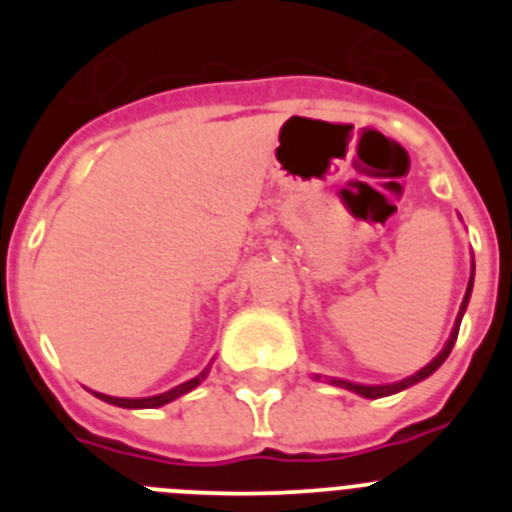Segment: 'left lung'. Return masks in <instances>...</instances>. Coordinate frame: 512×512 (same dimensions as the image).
<instances>
[{"label": "left lung", "instance_id": "obj_1", "mask_svg": "<svg viewBox=\"0 0 512 512\" xmlns=\"http://www.w3.org/2000/svg\"><path fill=\"white\" fill-rule=\"evenodd\" d=\"M472 284H474V264H472V279H469V284H467V295H464V300H461L459 315H456V323H454V330H451L449 341H446V346L441 348V354H438L436 359L431 361V364L423 366V369H420V372H415L413 377L402 379V382H395V384H356V382H346V379H330V384H336V387H346V390L356 392V395H361V397H369V400H377V397H387V395H395V392L408 390V387H413V384L423 382L425 377H431V374L436 372L438 366H441L443 361L449 359L451 348H454L456 336H459L461 318H464V310H467L469 297H472ZM315 379H318V377H315Z\"/></svg>", "mask_w": 512, "mask_h": 512}]
</instances>
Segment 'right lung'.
Returning <instances> with one entry per match:
<instances>
[{
    "instance_id": "right-lung-1",
    "label": "right lung",
    "mask_w": 512,
    "mask_h": 512,
    "mask_svg": "<svg viewBox=\"0 0 512 512\" xmlns=\"http://www.w3.org/2000/svg\"><path fill=\"white\" fill-rule=\"evenodd\" d=\"M207 369L200 374V377L189 379V382L179 384V387H174V390L164 392V395H153V397H138V400H133V397H110V395H102V392H94V395L99 397V400L110 402V405H117V408H161V405H166V402L176 400V397L187 395V392H192L197 384L205 379Z\"/></svg>"
}]
</instances>
